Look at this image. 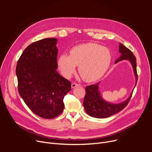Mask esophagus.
Wrapping results in <instances>:
<instances>
[{
    "instance_id": "34e87169",
    "label": "esophagus",
    "mask_w": 152,
    "mask_h": 152,
    "mask_svg": "<svg viewBox=\"0 0 152 152\" xmlns=\"http://www.w3.org/2000/svg\"><path fill=\"white\" fill-rule=\"evenodd\" d=\"M79 86V84H78L77 83H73L71 84V87H72V88H75V87H77Z\"/></svg>"
}]
</instances>
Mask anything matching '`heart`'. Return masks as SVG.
<instances>
[{
	"mask_svg": "<svg viewBox=\"0 0 152 152\" xmlns=\"http://www.w3.org/2000/svg\"><path fill=\"white\" fill-rule=\"evenodd\" d=\"M111 61L110 50L95 43L83 44L74 47L70 55H61L58 66L62 75L69 78L79 66V74L86 82L98 80L105 73Z\"/></svg>",
	"mask_w": 152,
	"mask_h": 152,
	"instance_id": "obj_1",
	"label": "heart"
}]
</instances>
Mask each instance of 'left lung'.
Wrapping results in <instances>:
<instances>
[{
  "label": "left lung",
  "instance_id": "obj_1",
  "mask_svg": "<svg viewBox=\"0 0 152 152\" xmlns=\"http://www.w3.org/2000/svg\"><path fill=\"white\" fill-rule=\"evenodd\" d=\"M119 52L121 53V56L115 61V63L123 60H129L133 68L135 80H136L135 86L138 77L137 65L135 61L136 58L129 49H127L121 43H119ZM99 84L100 83H97L95 84L88 86L86 87V95L84 99L83 105L86 112L89 116L97 118H105L119 112L128 104L133 91L129 97L124 102L118 104H114L103 99L99 89Z\"/></svg>",
  "mask_w": 152,
  "mask_h": 152
}]
</instances>
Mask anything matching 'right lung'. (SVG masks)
Wrapping results in <instances>:
<instances>
[{"mask_svg":"<svg viewBox=\"0 0 152 152\" xmlns=\"http://www.w3.org/2000/svg\"><path fill=\"white\" fill-rule=\"evenodd\" d=\"M58 40L45 38L28 45L20 57L16 75L21 97L36 115L52 119L65 107L63 99L71 82L57 71Z\"/></svg>","mask_w":152,"mask_h":152,"instance_id":"add662e5","label":"right lung"}]
</instances>
